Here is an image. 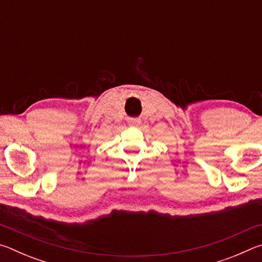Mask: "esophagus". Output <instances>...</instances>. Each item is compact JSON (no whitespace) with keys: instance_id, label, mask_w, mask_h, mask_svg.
Returning <instances> with one entry per match:
<instances>
[{"instance_id":"1","label":"esophagus","mask_w":262,"mask_h":262,"mask_svg":"<svg viewBox=\"0 0 262 262\" xmlns=\"http://www.w3.org/2000/svg\"><path fill=\"white\" fill-rule=\"evenodd\" d=\"M140 120L139 119H129V120H128V123H129L130 126H137V125H140Z\"/></svg>"}]
</instances>
